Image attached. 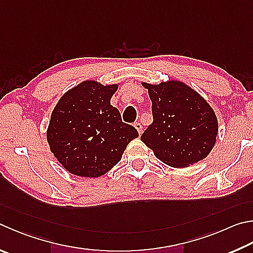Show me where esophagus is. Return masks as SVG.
<instances>
[{
  "mask_svg": "<svg viewBox=\"0 0 253 253\" xmlns=\"http://www.w3.org/2000/svg\"><path fill=\"white\" fill-rule=\"evenodd\" d=\"M135 128L137 129V131H138V134L139 135H141V132H142V126H141V124L140 123H135Z\"/></svg>",
  "mask_w": 253,
  "mask_h": 253,
  "instance_id": "1",
  "label": "esophagus"
}]
</instances>
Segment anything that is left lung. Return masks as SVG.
<instances>
[{
  "mask_svg": "<svg viewBox=\"0 0 253 253\" xmlns=\"http://www.w3.org/2000/svg\"><path fill=\"white\" fill-rule=\"evenodd\" d=\"M142 85L153 103L154 121L142 132L141 141L159 160L174 168L206 158L218 134V121L210 105L181 82Z\"/></svg>",
  "mask_w": 253,
  "mask_h": 253,
  "instance_id": "8db88e82",
  "label": "left lung"
}]
</instances>
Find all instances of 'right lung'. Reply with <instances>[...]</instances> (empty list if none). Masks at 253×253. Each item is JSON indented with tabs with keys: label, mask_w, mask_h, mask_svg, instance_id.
<instances>
[{
	"label": "right lung",
	"mask_w": 253,
	"mask_h": 253,
	"mask_svg": "<svg viewBox=\"0 0 253 253\" xmlns=\"http://www.w3.org/2000/svg\"><path fill=\"white\" fill-rule=\"evenodd\" d=\"M116 89L117 85L86 81L64 94L55 106L47 141L59 164L73 174L96 178L106 173L139 136L111 105Z\"/></svg>",
	"instance_id": "1"
}]
</instances>
